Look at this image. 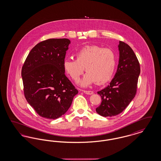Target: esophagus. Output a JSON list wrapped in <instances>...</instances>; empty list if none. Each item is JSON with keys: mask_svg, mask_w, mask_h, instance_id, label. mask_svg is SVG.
Listing matches in <instances>:
<instances>
[{"mask_svg": "<svg viewBox=\"0 0 161 161\" xmlns=\"http://www.w3.org/2000/svg\"><path fill=\"white\" fill-rule=\"evenodd\" d=\"M83 92L87 95H92L93 93V92L91 91H83Z\"/></svg>", "mask_w": 161, "mask_h": 161, "instance_id": "esophagus-1", "label": "esophagus"}]
</instances>
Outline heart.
Segmentation results:
<instances>
[{
    "instance_id": "heart-1",
    "label": "heart",
    "mask_w": 161,
    "mask_h": 161,
    "mask_svg": "<svg viewBox=\"0 0 161 161\" xmlns=\"http://www.w3.org/2000/svg\"><path fill=\"white\" fill-rule=\"evenodd\" d=\"M75 57V60H64L63 69L75 82L85 69L87 73L80 81L81 86L87 87L95 82L97 84H104L113 77L116 58L112 49L97 45H88L77 51Z\"/></svg>"
}]
</instances>
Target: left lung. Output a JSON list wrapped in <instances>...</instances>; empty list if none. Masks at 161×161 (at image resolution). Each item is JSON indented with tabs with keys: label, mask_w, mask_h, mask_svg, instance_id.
<instances>
[{
	"label": "left lung",
	"mask_w": 161,
	"mask_h": 161,
	"mask_svg": "<svg viewBox=\"0 0 161 161\" xmlns=\"http://www.w3.org/2000/svg\"><path fill=\"white\" fill-rule=\"evenodd\" d=\"M118 46L119 57L114 78L98 92L102 102L96 111L104 117L118 115L128 106L136 95L141 72L138 58L130 46L121 41Z\"/></svg>",
	"instance_id": "left-lung-1"
}]
</instances>
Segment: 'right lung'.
I'll list each match as a JSON object with an SVG mask.
<instances>
[{
	"label": "right lung",
	"mask_w": 161,
	"mask_h": 161,
	"mask_svg": "<svg viewBox=\"0 0 161 161\" xmlns=\"http://www.w3.org/2000/svg\"><path fill=\"white\" fill-rule=\"evenodd\" d=\"M70 41L51 38L31 49L22 69L25 98L42 117L55 119L69 108L78 91L63 69Z\"/></svg>",
	"instance_id": "1"
}]
</instances>
